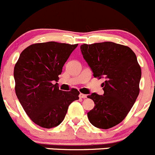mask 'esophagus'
<instances>
[{"mask_svg": "<svg viewBox=\"0 0 155 155\" xmlns=\"http://www.w3.org/2000/svg\"><path fill=\"white\" fill-rule=\"evenodd\" d=\"M79 97H80V98H86L87 97V95L86 94H82V93H80V94H79Z\"/></svg>", "mask_w": 155, "mask_h": 155, "instance_id": "obj_1", "label": "esophagus"}]
</instances>
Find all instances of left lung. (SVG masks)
<instances>
[{
    "mask_svg": "<svg viewBox=\"0 0 155 155\" xmlns=\"http://www.w3.org/2000/svg\"><path fill=\"white\" fill-rule=\"evenodd\" d=\"M83 58L94 77L104 78V94L88 95L94 107L88 113L89 122L99 129H110L122 122L139 94L142 71L134 52L110 41L80 46Z\"/></svg>",
    "mask_w": 155,
    "mask_h": 155,
    "instance_id": "left-lung-1",
    "label": "left lung"
}]
</instances>
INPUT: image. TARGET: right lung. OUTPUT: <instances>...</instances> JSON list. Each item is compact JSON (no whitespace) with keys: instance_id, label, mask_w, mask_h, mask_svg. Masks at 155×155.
Segmentation results:
<instances>
[{"instance_id":"1","label":"right lung","mask_w":155,"mask_h":155,"mask_svg":"<svg viewBox=\"0 0 155 155\" xmlns=\"http://www.w3.org/2000/svg\"><path fill=\"white\" fill-rule=\"evenodd\" d=\"M78 45L55 41L28 46L14 67L16 94L27 115L35 124L50 129L62 123L69 105L79 100L76 89L60 90L58 76Z\"/></svg>"}]
</instances>
